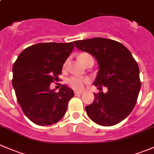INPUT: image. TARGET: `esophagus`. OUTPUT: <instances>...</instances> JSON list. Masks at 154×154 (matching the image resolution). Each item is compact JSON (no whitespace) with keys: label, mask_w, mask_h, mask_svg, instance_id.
<instances>
[{"label":"esophagus","mask_w":154,"mask_h":154,"mask_svg":"<svg viewBox=\"0 0 154 154\" xmlns=\"http://www.w3.org/2000/svg\"><path fill=\"white\" fill-rule=\"evenodd\" d=\"M83 92V91H74V94H75V95H77V94H81Z\"/></svg>","instance_id":"34e87169"}]
</instances>
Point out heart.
I'll list each match as a JSON object with an SVG mask.
<instances>
[{
    "label": "heart",
    "mask_w": 154,
    "mask_h": 154,
    "mask_svg": "<svg viewBox=\"0 0 154 154\" xmlns=\"http://www.w3.org/2000/svg\"><path fill=\"white\" fill-rule=\"evenodd\" d=\"M80 59L83 63H85L86 60L90 58H92L91 56H90L89 54H86V53H83V54H81L80 55ZM68 63V60H66V62L64 63V66H63V68H66L67 67V64ZM89 80L88 78H86V77H79V76H72L70 78L68 79L67 83L71 88H74L75 90H82L83 88H84L85 85L87 84L88 83Z\"/></svg>",
    "instance_id": "1"
}]
</instances>
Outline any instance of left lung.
<instances>
[{
	"instance_id": "left-lung-1",
	"label": "left lung",
	"mask_w": 154,
	"mask_h": 154,
	"mask_svg": "<svg viewBox=\"0 0 154 154\" xmlns=\"http://www.w3.org/2000/svg\"><path fill=\"white\" fill-rule=\"evenodd\" d=\"M74 44L97 61L99 71L93 84L108 89L106 93H94V102L85 108L87 115L99 125H117L130 114L137 101L141 88L137 63L130 51L115 40L93 38Z\"/></svg>"
}]
</instances>
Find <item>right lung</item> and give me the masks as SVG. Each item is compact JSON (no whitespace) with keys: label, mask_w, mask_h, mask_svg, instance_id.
I'll return each mask as SVG.
<instances>
[{"label":"right lung","mask_w":154,"mask_h":154,"mask_svg":"<svg viewBox=\"0 0 154 154\" xmlns=\"http://www.w3.org/2000/svg\"><path fill=\"white\" fill-rule=\"evenodd\" d=\"M74 45L38 43L25 48L12 67V86L17 100L25 116L35 125L48 126L64 116L74 91L63 85L59 92L50 88L58 80L63 64Z\"/></svg>","instance_id":"right-lung-1"}]
</instances>
